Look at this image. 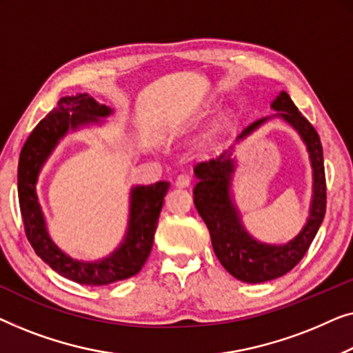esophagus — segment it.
<instances>
[{
	"label": "esophagus",
	"mask_w": 353,
	"mask_h": 353,
	"mask_svg": "<svg viewBox=\"0 0 353 353\" xmlns=\"http://www.w3.org/2000/svg\"><path fill=\"white\" fill-rule=\"evenodd\" d=\"M190 182H192V177H190V174H187V172H182V174H179L176 177L177 187H188L190 185Z\"/></svg>",
	"instance_id": "1"
}]
</instances>
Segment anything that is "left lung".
Here are the masks:
<instances>
[{
    "mask_svg": "<svg viewBox=\"0 0 353 353\" xmlns=\"http://www.w3.org/2000/svg\"><path fill=\"white\" fill-rule=\"evenodd\" d=\"M276 112L274 117L262 118L243 129L236 143L245 141L257 128L270 118H280L299 134L305 143L312 165V201L305 225L285 245H270L256 240L245 228L241 214L232 193V179L235 174L236 160L233 158L235 147L210 161L198 163L193 188V203L205 221L211 235L212 250L224 269L232 276L245 283H264L283 276L294 269L309 250L310 243L323 222L326 211V179L323 165V148L315 128L301 115L294 102L281 91L272 102Z\"/></svg>",
    "mask_w": 353,
    "mask_h": 353,
    "instance_id": "1",
    "label": "left lung"
}]
</instances>
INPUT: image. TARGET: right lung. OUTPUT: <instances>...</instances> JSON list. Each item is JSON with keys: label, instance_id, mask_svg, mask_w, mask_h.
Wrapping results in <instances>:
<instances>
[{"label": "right lung", "instance_id": "obj_1", "mask_svg": "<svg viewBox=\"0 0 353 353\" xmlns=\"http://www.w3.org/2000/svg\"><path fill=\"white\" fill-rule=\"evenodd\" d=\"M112 113L110 107L102 105L88 94L62 97L57 107L33 129L19 158V205L30 245L54 272L79 285H110L126 280L142 269L152 251L158 217L170 188V182L166 181L131 188L125 238L107 257L97 261L73 259L52 241L37 195L39 172L68 131L102 125V118Z\"/></svg>", "mask_w": 353, "mask_h": 353}]
</instances>
